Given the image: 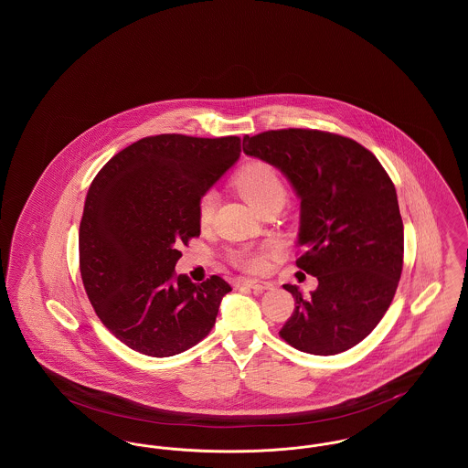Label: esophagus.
<instances>
[{"instance_id":"obj_1","label":"esophagus","mask_w":468,"mask_h":468,"mask_svg":"<svg viewBox=\"0 0 468 468\" xmlns=\"http://www.w3.org/2000/svg\"><path fill=\"white\" fill-rule=\"evenodd\" d=\"M240 284L245 286V288L256 291V292H263L265 290H271L273 288V282L260 281V279H242Z\"/></svg>"}]
</instances>
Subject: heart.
<instances>
[{
  "mask_svg": "<svg viewBox=\"0 0 468 468\" xmlns=\"http://www.w3.org/2000/svg\"><path fill=\"white\" fill-rule=\"evenodd\" d=\"M235 186L239 193L244 197L247 203L260 210L268 203L279 201L284 205L286 201V186L273 166L263 161H252L245 165L244 168L237 174ZM218 205V193L208 189L205 191L198 200V221L201 226L212 221ZM273 249L267 245L261 249H240L231 254V260L237 267L247 271H261L267 265V256Z\"/></svg>",
  "mask_w": 468,
  "mask_h": 468,
  "instance_id": "heart-1",
  "label": "heart"
}]
</instances>
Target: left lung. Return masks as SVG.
Segmentation results:
<instances>
[{
  "label": "left lung",
  "instance_id": "8db88e82",
  "mask_svg": "<svg viewBox=\"0 0 468 468\" xmlns=\"http://www.w3.org/2000/svg\"><path fill=\"white\" fill-rule=\"evenodd\" d=\"M247 156L279 168L300 198L296 267L317 290L294 298L281 336L294 349L332 356L359 344L389 309L403 267L397 189L378 157L355 140L317 130L249 136Z\"/></svg>",
  "mask_w": 468,
  "mask_h": 468
}]
</instances>
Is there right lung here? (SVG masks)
I'll list each match as a JSON object with an SVG mask.
<instances>
[{"label":"right lung","instance_id":"obj_1","mask_svg":"<svg viewBox=\"0 0 468 468\" xmlns=\"http://www.w3.org/2000/svg\"><path fill=\"white\" fill-rule=\"evenodd\" d=\"M240 157V138L147 136L122 149L92 180L79 231L80 275L101 323L153 357L187 351L212 326L229 284L177 275L200 237L198 200Z\"/></svg>","mask_w":468,"mask_h":468}]
</instances>
